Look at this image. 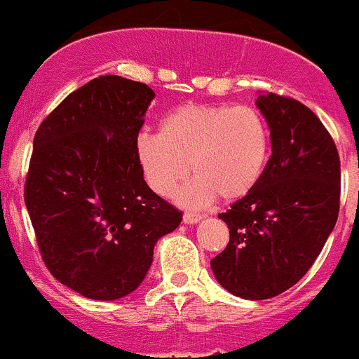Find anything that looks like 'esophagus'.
Masks as SVG:
<instances>
[{"mask_svg":"<svg viewBox=\"0 0 359 359\" xmlns=\"http://www.w3.org/2000/svg\"><path fill=\"white\" fill-rule=\"evenodd\" d=\"M201 217H203V215L201 214H194V212H186V214H184V222H186V224H196L198 221H201Z\"/></svg>","mask_w":359,"mask_h":359,"instance_id":"esophagus-1","label":"esophagus"}]
</instances>
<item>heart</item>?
<instances>
[{"instance_id": "heart-1", "label": "heart", "mask_w": 359, "mask_h": 359, "mask_svg": "<svg viewBox=\"0 0 359 359\" xmlns=\"http://www.w3.org/2000/svg\"><path fill=\"white\" fill-rule=\"evenodd\" d=\"M270 156V130L263 114L249 105H184L170 112L159 135L137 138V158L149 186L172 196L182 191L186 205H203L217 196L231 201L259 182Z\"/></svg>"}]
</instances>
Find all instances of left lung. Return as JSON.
<instances>
[{"instance_id": "left-lung-1", "label": "left lung", "mask_w": 359, "mask_h": 359, "mask_svg": "<svg viewBox=\"0 0 359 359\" xmlns=\"http://www.w3.org/2000/svg\"><path fill=\"white\" fill-rule=\"evenodd\" d=\"M272 140L259 182L219 214L229 242L210 261L235 297L266 300L298 283L325 247L340 208V158L309 107L276 93L257 98Z\"/></svg>"}]
</instances>
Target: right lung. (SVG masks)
I'll return each mask as SVG.
<instances>
[{
  "label": "right lung",
  "mask_w": 359,
  "mask_h": 359,
  "mask_svg": "<svg viewBox=\"0 0 359 359\" xmlns=\"http://www.w3.org/2000/svg\"><path fill=\"white\" fill-rule=\"evenodd\" d=\"M151 87L103 75L66 96L36 130L24 201L48 272L93 300L133 293L182 212L144 180L137 138Z\"/></svg>",
  "instance_id": "1"
}]
</instances>
